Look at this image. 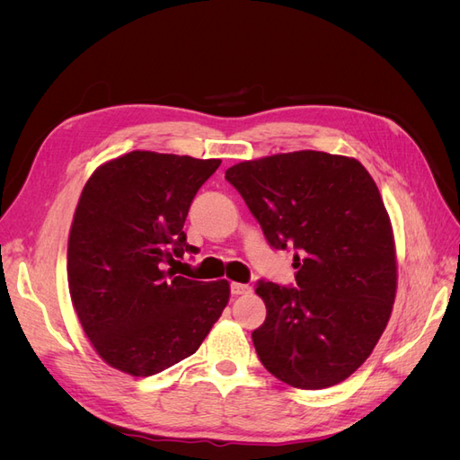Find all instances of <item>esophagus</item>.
I'll list each match as a JSON object with an SVG mask.
<instances>
[{"mask_svg": "<svg viewBox=\"0 0 460 460\" xmlns=\"http://www.w3.org/2000/svg\"><path fill=\"white\" fill-rule=\"evenodd\" d=\"M232 289V296H245V294H252V288H249L247 284H240V282H234L230 286Z\"/></svg>", "mask_w": 460, "mask_h": 460, "instance_id": "esophagus-1", "label": "esophagus"}]
</instances>
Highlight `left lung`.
Returning a JSON list of instances; mask_svg holds the SVG:
<instances>
[{"mask_svg":"<svg viewBox=\"0 0 460 460\" xmlns=\"http://www.w3.org/2000/svg\"><path fill=\"white\" fill-rule=\"evenodd\" d=\"M274 249L291 247L297 288L259 282L267 318L252 333L261 363L299 389L343 382L392 316L397 255L378 186L353 157L278 153L230 166Z\"/></svg>","mask_w":460,"mask_h":460,"instance_id":"8db88e82","label":"left lung"}]
</instances>
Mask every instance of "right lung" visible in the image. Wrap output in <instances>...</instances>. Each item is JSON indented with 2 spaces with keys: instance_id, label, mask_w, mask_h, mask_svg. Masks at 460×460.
Returning a JSON list of instances; mask_svg holds the SVG:
<instances>
[{
  "instance_id": "obj_1",
  "label": "right lung",
  "mask_w": 460,
  "mask_h": 460,
  "mask_svg": "<svg viewBox=\"0 0 460 460\" xmlns=\"http://www.w3.org/2000/svg\"><path fill=\"white\" fill-rule=\"evenodd\" d=\"M220 159L130 151L97 166L80 193L66 249L73 307L109 367L146 378L193 355L230 299L226 280L198 282L169 267L184 222Z\"/></svg>"
}]
</instances>
